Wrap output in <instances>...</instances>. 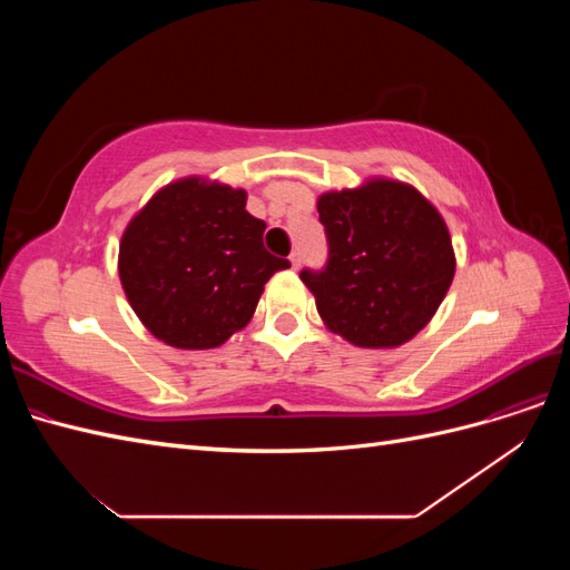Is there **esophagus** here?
Returning a JSON list of instances; mask_svg holds the SVG:
<instances>
[{
    "mask_svg": "<svg viewBox=\"0 0 570 570\" xmlns=\"http://www.w3.org/2000/svg\"><path fill=\"white\" fill-rule=\"evenodd\" d=\"M289 264H292V268H299L302 254H299V252H292V254H289Z\"/></svg>",
    "mask_w": 570,
    "mask_h": 570,
    "instance_id": "obj_1",
    "label": "esophagus"
}]
</instances>
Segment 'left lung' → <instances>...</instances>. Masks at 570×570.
I'll return each mask as SVG.
<instances>
[{"label":"left lung","instance_id":"obj_1","mask_svg":"<svg viewBox=\"0 0 570 570\" xmlns=\"http://www.w3.org/2000/svg\"><path fill=\"white\" fill-rule=\"evenodd\" d=\"M327 237L323 271L299 273L327 325L356 347H400L428 325L454 281L456 258L440 212L416 187L373 178L318 197Z\"/></svg>","mask_w":570,"mask_h":570}]
</instances>
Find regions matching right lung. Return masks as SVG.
<instances>
[{
    "label": "right lung",
    "instance_id": "right-lung-1",
    "mask_svg": "<svg viewBox=\"0 0 570 570\" xmlns=\"http://www.w3.org/2000/svg\"><path fill=\"white\" fill-rule=\"evenodd\" d=\"M245 189L183 178L154 195L120 237L118 275L147 331L178 350H212L243 331L287 258L264 247Z\"/></svg>",
    "mask_w": 570,
    "mask_h": 570
}]
</instances>
